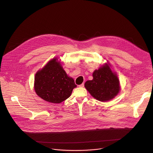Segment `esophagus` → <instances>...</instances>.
Masks as SVG:
<instances>
[{
  "label": "esophagus",
  "instance_id": "1",
  "mask_svg": "<svg viewBox=\"0 0 153 153\" xmlns=\"http://www.w3.org/2000/svg\"><path fill=\"white\" fill-rule=\"evenodd\" d=\"M79 87H81V88H83V87H84V83H82L81 85H79Z\"/></svg>",
  "mask_w": 153,
  "mask_h": 153
}]
</instances>
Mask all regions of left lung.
I'll return each mask as SVG.
<instances>
[{
  "label": "left lung",
  "instance_id": "8db88e82",
  "mask_svg": "<svg viewBox=\"0 0 153 153\" xmlns=\"http://www.w3.org/2000/svg\"><path fill=\"white\" fill-rule=\"evenodd\" d=\"M93 77V80L85 82V87L94 98L106 102L118 94L120 91L119 80L107 63L95 70Z\"/></svg>",
  "mask_w": 153,
  "mask_h": 153
}]
</instances>
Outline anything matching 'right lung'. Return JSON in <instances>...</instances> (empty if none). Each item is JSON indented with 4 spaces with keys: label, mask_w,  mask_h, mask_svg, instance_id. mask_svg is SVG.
<instances>
[{
    "label": "right lung",
    "mask_w": 153,
    "mask_h": 153,
    "mask_svg": "<svg viewBox=\"0 0 153 153\" xmlns=\"http://www.w3.org/2000/svg\"><path fill=\"white\" fill-rule=\"evenodd\" d=\"M76 86L74 79L68 76L56 58L39 70L34 77L36 94L50 103H60L67 99Z\"/></svg>",
    "instance_id": "1"
}]
</instances>
